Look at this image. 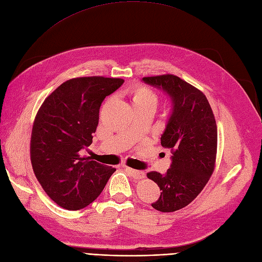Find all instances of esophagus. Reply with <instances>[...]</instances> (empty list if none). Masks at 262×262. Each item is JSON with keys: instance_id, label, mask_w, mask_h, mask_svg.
Instances as JSON below:
<instances>
[{"instance_id": "1", "label": "esophagus", "mask_w": 262, "mask_h": 262, "mask_svg": "<svg viewBox=\"0 0 262 262\" xmlns=\"http://www.w3.org/2000/svg\"><path fill=\"white\" fill-rule=\"evenodd\" d=\"M125 170L128 171L135 180H140V179H143V177H145V172H142V171L133 170V168L127 167V166H125Z\"/></svg>"}]
</instances>
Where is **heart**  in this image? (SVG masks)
<instances>
[{
	"instance_id": "heart-1",
	"label": "heart",
	"mask_w": 262,
	"mask_h": 262,
	"mask_svg": "<svg viewBox=\"0 0 262 262\" xmlns=\"http://www.w3.org/2000/svg\"><path fill=\"white\" fill-rule=\"evenodd\" d=\"M133 104L152 105L157 107L159 98L155 91L146 86H137L132 92Z\"/></svg>"
}]
</instances>
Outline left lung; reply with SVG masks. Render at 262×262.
Returning a JSON list of instances; mask_svg holds the SVG:
<instances>
[{"label": "left lung", "instance_id": "8db88e82", "mask_svg": "<svg viewBox=\"0 0 262 262\" xmlns=\"http://www.w3.org/2000/svg\"><path fill=\"white\" fill-rule=\"evenodd\" d=\"M162 89L172 101V112L161 135V145L171 149L172 163L165 174L149 172L148 179L161 190L151 204L161 212H174L189 205L212 175L217 130L214 115L202 92L174 75L143 77Z\"/></svg>", "mask_w": 262, "mask_h": 262}]
</instances>
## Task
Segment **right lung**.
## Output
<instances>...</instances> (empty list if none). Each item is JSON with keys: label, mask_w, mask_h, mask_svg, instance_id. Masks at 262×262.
<instances>
[{"label": "right lung", "mask_w": 262, "mask_h": 262, "mask_svg": "<svg viewBox=\"0 0 262 262\" xmlns=\"http://www.w3.org/2000/svg\"><path fill=\"white\" fill-rule=\"evenodd\" d=\"M121 78L78 77L63 82L36 115L30 140L33 172L47 195L67 210L90 205L115 168L81 157L92 143L105 97L123 85Z\"/></svg>", "instance_id": "1"}]
</instances>
